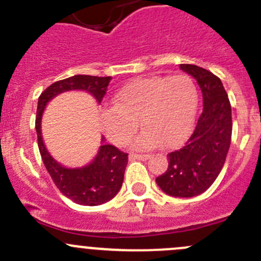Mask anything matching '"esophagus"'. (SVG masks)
Instances as JSON below:
<instances>
[{"mask_svg":"<svg viewBox=\"0 0 261 261\" xmlns=\"http://www.w3.org/2000/svg\"><path fill=\"white\" fill-rule=\"evenodd\" d=\"M149 158H150V155H147V154H130L131 160H135V159L146 160V159H149Z\"/></svg>","mask_w":261,"mask_h":261,"instance_id":"34e87169","label":"esophagus"}]
</instances>
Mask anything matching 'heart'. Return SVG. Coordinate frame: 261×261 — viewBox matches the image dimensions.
Masks as SVG:
<instances>
[{"instance_id": "heart-1", "label": "heart", "mask_w": 261, "mask_h": 261, "mask_svg": "<svg viewBox=\"0 0 261 261\" xmlns=\"http://www.w3.org/2000/svg\"><path fill=\"white\" fill-rule=\"evenodd\" d=\"M114 107L101 112V126L116 145L128 143L139 127L135 146L174 147L186 140L193 127L198 91L186 74L139 78L128 82L114 97Z\"/></svg>"}]
</instances>
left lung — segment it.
Here are the masks:
<instances>
[{"label": "left lung", "mask_w": 261, "mask_h": 261, "mask_svg": "<svg viewBox=\"0 0 261 261\" xmlns=\"http://www.w3.org/2000/svg\"><path fill=\"white\" fill-rule=\"evenodd\" d=\"M180 69L198 83L203 110L184 146L168 154V169L156 183L169 196L188 198L207 191L220 174L231 144L232 117L230 99L217 75L193 64H180Z\"/></svg>", "instance_id": "left-lung-1"}]
</instances>
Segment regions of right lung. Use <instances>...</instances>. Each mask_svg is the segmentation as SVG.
<instances>
[{
	"instance_id": "add662e5",
	"label": "right lung",
	"mask_w": 261,
	"mask_h": 261,
	"mask_svg": "<svg viewBox=\"0 0 261 261\" xmlns=\"http://www.w3.org/2000/svg\"><path fill=\"white\" fill-rule=\"evenodd\" d=\"M110 81L111 77L73 75L50 84L39 97L35 127L41 159L57 188L67 198L83 206H98L106 203L117 194L122 186L128 154L121 151L116 146L103 144L91 164L77 169L63 167L53 159L44 145L41 138V116L50 99L67 91H86L101 103ZM102 141H105L103 139Z\"/></svg>"
}]
</instances>
